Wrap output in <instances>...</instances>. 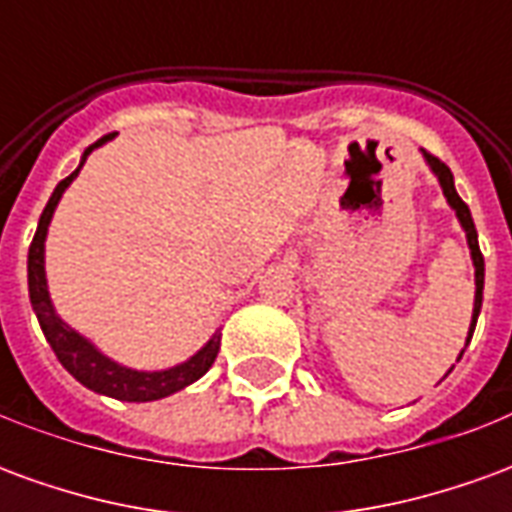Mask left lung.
Instances as JSON below:
<instances>
[{
    "instance_id": "obj_1",
    "label": "left lung",
    "mask_w": 512,
    "mask_h": 512,
    "mask_svg": "<svg viewBox=\"0 0 512 512\" xmlns=\"http://www.w3.org/2000/svg\"><path fill=\"white\" fill-rule=\"evenodd\" d=\"M425 158H428L430 169L439 175V183L441 189H444V197L450 202L455 213H458V222L461 227L466 230V241H469V249H472V260H474V312H472V326H469V337H466V345L472 340L474 334V326H477V315H480V307H483V282H485V260H483V252H480V244H477V230H474V222H472V213H469V205L458 197V191H455V183H452V172L450 167L441 161V158L430 156L428 150H425ZM463 356V351H461ZM461 356H458V362H461Z\"/></svg>"
}]
</instances>
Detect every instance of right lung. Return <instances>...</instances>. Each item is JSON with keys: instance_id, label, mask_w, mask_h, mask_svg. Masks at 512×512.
<instances>
[{"instance_id": "add662e5", "label": "right lung", "mask_w": 512, "mask_h": 512, "mask_svg": "<svg viewBox=\"0 0 512 512\" xmlns=\"http://www.w3.org/2000/svg\"><path fill=\"white\" fill-rule=\"evenodd\" d=\"M115 134L101 136L98 142L84 150L82 164L84 167L87 156L93 153L95 147L104 145L106 139ZM79 169L71 172L68 178L57 183V189L46 202V208L40 213L38 230H35V238L29 244V257H27V277H29V301H32V310L38 315L40 329L46 334L49 340L51 351L57 354V359L62 362V367L71 373L79 384H84L87 389H93L98 395H109L117 397V400H128V403H147V400H161V397L172 395L178 392L183 386L194 384L197 378H202L211 365L216 362V354H219V340L222 334H213L211 343L205 345L202 351L191 356L189 362H183L178 367H169V370H158V373H139V370H128V367L117 365L112 359H106L101 351H95L93 343H87L82 334H76L71 326L57 318V312L51 307L49 299V288H46V268H43V244H46V233H49V222L51 213L57 208L60 202L62 191L68 189Z\"/></svg>"}]
</instances>
